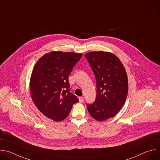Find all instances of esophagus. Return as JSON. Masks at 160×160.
<instances>
[{"mask_svg":"<svg viewBox=\"0 0 160 160\" xmlns=\"http://www.w3.org/2000/svg\"><path fill=\"white\" fill-rule=\"evenodd\" d=\"M79 102L82 103L84 101V98L82 97H79Z\"/></svg>","mask_w":160,"mask_h":160,"instance_id":"esophagus-1","label":"esophagus"}]
</instances>
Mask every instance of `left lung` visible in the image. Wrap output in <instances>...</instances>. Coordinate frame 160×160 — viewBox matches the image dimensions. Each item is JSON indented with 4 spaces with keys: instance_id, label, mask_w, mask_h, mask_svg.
Returning a JSON list of instances; mask_svg holds the SVG:
<instances>
[{
    "instance_id": "1",
    "label": "left lung",
    "mask_w": 160,
    "mask_h": 160,
    "mask_svg": "<svg viewBox=\"0 0 160 160\" xmlns=\"http://www.w3.org/2000/svg\"><path fill=\"white\" fill-rule=\"evenodd\" d=\"M94 74L97 97L87 105L91 117L99 122L114 117L125 102L128 79L119 58L108 52H91L84 55Z\"/></svg>"
}]
</instances>
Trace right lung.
Listing matches in <instances>:
<instances>
[{
  "label": "right lung",
  "mask_w": 160,
  "mask_h": 160,
  "mask_svg": "<svg viewBox=\"0 0 160 160\" xmlns=\"http://www.w3.org/2000/svg\"><path fill=\"white\" fill-rule=\"evenodd\" d=\"M81 53L53 51L43 55L35 64L30 79L31 98L47 117L58 122L65 119L79 102L70 92L69 76Z\"/></svg>",
  "instance_id": "add662e5"
}]
</instances>
